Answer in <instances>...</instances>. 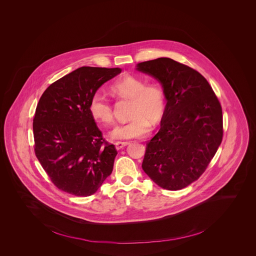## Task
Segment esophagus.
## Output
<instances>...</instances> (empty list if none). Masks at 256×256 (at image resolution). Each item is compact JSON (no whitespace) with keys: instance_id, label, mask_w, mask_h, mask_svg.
Here are the masks:
<instances>
[{"instance_id":"esophagus-1","label":"esophagus","mask_w":256,"mask_h":256,"mask_svg":"<svg viewBox=\"0 0 256 256\" xmlns=\"http://www.w3.org/2000/svg\"><path fill=\"white\" fill-rule=\"evenodd\" d=\"M128 144H130V142H121V140H118L114 144H116V149H121V148L126 146Z\"/></svg>"}]
</instances>
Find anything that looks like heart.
Segmentation results:
<instances>
[{"instance_id":"b5f03b06","label":"heart","mask_w":256,"mask_h":256,"mask_svg":"<svg viewBox=\"0 0 256 256\" xmlns=\"http://www.w3.org/2000/svg\"><path fill=\"white\" fill-rule=\"evenodd\" d=\"M110 91L121 100H130L128 117L130 121L117 126L112 132L116 139L142 138L149 134L151 124L156 126L162 120L166 100L162 86L148 82L140 78L124 75L114 82ZM89 110L94 119L101 124H114L112 103L100 94H94L90 100Z\"/></svg>"}]
</instances>
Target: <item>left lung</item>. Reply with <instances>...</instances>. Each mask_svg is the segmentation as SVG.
Segmentation results:
<instances>
[{"label":"left lung","mask_w":256,"mask_h":256,"mask_svg":"<svg viewBox=\"0 0 256 256\" xmlns=\"http://www.w3.org/2000/svg\"><path fill=\"white\" fill-rule=\"evenodd\" d=\"M167 100L160 130L146 144L142 170L158 186L178 190L204 172L224 135L222 110L206 78L170 58L140 62Z\"/></svg>","instance_id":"1"}]
</instances>
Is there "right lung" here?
Wrapping results in <instances>:
<instances>
[{
	"mask_svg": "<svg viewBox=\"0 0 256 256\" xmlns=\"http://www.w3.org/2000/svg\"><path fill=\"white\" fill-rule=\"evenodd\" d=\"M119 68L82 66L52 84L32 122L34 153L56 188L90 196L112 174L116 146L103 138L89 110L90 100Z\"/></svg>",
	"mask_w": 256,
	"mask_h": 256,
	"instance_id": "right-lung-1",
	"label": "right lung"
}]
</instances>
